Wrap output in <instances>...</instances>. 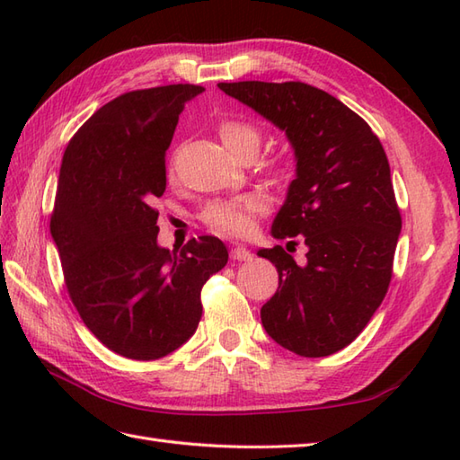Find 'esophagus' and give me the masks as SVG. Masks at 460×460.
<instances>
[{
  "mask_svg": "<svg viewBox=\"0 0 460 460\" xmlns=\"http://www.w3.org/2000/svg\"><path fill=\"white\" fill-rule=\"evenodd\" d=\"M231 259H233V261H251L252 255H251V251H249L247 247L235 245V247L231 249Z\"/></svg>",
  "mask_w": 460,
  "mask_h": 460,
  "instance_id": "obj_1",
  "label": "esophagus"
}]
</instances>
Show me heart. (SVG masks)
<instances>
[{"mask_svg":"<svg viewBox=\"0 0 460 460\" xmlns=\"http://www.w3.org/2000/svg\"><path fill=\"white\" fill-rule=\"evenodd\" d=\"M219 138L225 144L231 154H235L237 158L247 150H259V130L255 126L243 120H223L217 126ZM270 175L277 181H285L290 178L288 165L279 164L270 170ZM265 209V199L261 195L249 193L237 199L227 201H215L208 205L203 211V221L208 227L221 235H245L252 229V215L261 213Z\"/></svg>","mask_w":460,"mask_h":460,"instance_id":"heart-1","label":"heart"}]
</instances>
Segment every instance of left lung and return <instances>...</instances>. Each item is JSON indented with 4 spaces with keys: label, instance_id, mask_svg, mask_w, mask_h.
Here are the masks:
<instances>
[{
    "label": "left lung",
    "instance_id": "obj_1",
    "mask_svg": "<svg viewBox=\"0 0 460 460\" xmlns=\"http://www.w3.org/2000/svg\"><path fill=\"white\" fill-rule=\"evenodd\" d=\"M217 86L285 130L296 154L272 237L305 241L306 262L296 265L280 245L259 251L279 270L262 326L298 356L336 354L367 326L394 275L402 213L384 146L361 116L312 84Z\"/></svg>",
    "mask_w": 460,
    "mask_h": 460
}]
</instances>
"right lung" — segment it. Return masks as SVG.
Segmentation results:
<instances>
[{
    "mask_svg": "<svg viewBox=\"0 0 460 460\" xmlns=\"http://www.w3.org/2000/svg\"><path fill=\"white\" fill-rule=\"evenodd\" d=\"M205 89L168 84L104 104L66 144L51 235L68 296L84 326L130 359L150 361L188 341L201 320V288L227 265L217 237L158 247L165 150L180 114Z\"/></svg>",
    "mask_w": 460,
    "mask_h": 460,
    "instance_id": "right-lung-1",
    "label": "right lung"
}]
</instances>
